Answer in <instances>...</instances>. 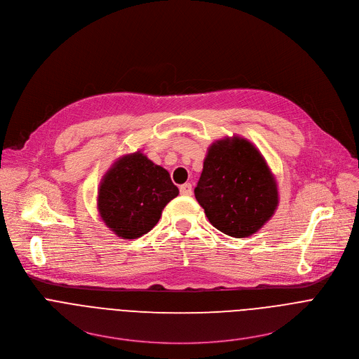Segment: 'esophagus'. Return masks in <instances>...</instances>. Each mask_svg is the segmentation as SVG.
I'll use <instances>...</instances> for the list:
<instances>
[{"label": "esophagus", "instance_id": "obj_1", "mask_svg": "<svg viewBox=\"0 0 359 359\" xmlns=\"http://www.w3.org/2000/svg\"><path fill=\"white\" fill-rule=\"evenodd\" d=\"M193 193V189H191V184L190 183H184L180 186V194L183 196H191Z\"/></svg>", "mask_w": 359, "mask_h": 359}]
</instances>
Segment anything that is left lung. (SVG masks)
I'll list each match as a JSON object with an SVG mask.
<instances>
[{
	"mask_svg": "<svg viewBox=\"0 0 359 359\" xmlns=\"http://www.w3.org/2000/svg\"><path fill=\"white\" fill-rule=\"evenodd\" d=\"M194 196L209 222L236 238L259 231L278 206L277 182L266 159L240 136L212 143Z\"/></svg>",
	"mask_w": 359,
	"mask_h": 359,
	"instance_id": "1",
	"label": "left lung"
}]
</instances>
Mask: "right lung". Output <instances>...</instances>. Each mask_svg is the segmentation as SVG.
Segmentation results:
<instances>
[{"instance_id":"1","label":"right lung","mask_w":359,"mask_h":359,"mask_svg":"<svg viewBox=\"0 0 359 359\" xmlns=\"http://www.w3.org/2000/svg\"><path fill=\"white\" fill-rule=\"evenodd\" d=\"M177 194L169 172L139 150L119 158L102 179L97 212L118 237L137 238L158 224L162 210Z\"/></svg>"}]
</instances>
